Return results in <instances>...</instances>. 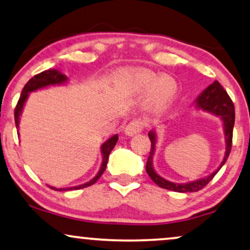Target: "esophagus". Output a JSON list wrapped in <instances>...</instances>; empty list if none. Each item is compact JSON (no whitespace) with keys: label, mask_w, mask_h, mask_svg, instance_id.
I'll return each instance as SVG.
<instances>
[{"label":"esophagus","mask_w":250,"mask_h":250,"mask_svg":"<svg viewBox=\"0 0 250 250\" xmlns=\"http://www.w3.org/2000/svg\"><path fill=\"white\" fill-rule=\"evenodd\" d=\"M145 127V122L142 119H133V121L129 123V124L126 126V134L128 135H134L137 133H140Z\"/></svg>","instance_id":"34e87169"}]
</instances>
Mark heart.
<instances>
[{"label":"heart","mask_w":250,"mask_h":250,"mask_svg":"<svg viewBox=\"0 0 250 250\" xmlns=\"http://www.w3.org/2000/svg\"><path fill=\"white\" fill-rule=\"evenodd\" d=\"M123 83L132 93H144L149 90L146 104L151 111H161L173 101L178 93V83L172 77L158 74L150 70L135 69L123 73Z\"/></svg>","instance_id":"1"}]
</instances>
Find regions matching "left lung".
<instances>
[{
  "label": "left lung",
  "instance_id": "obj_1",
  "mask_svg": "<svg viewBox=\"0 0 250 250\" xmlns=\"http://www.w3.org/2000/svg\"><path fill=\"white\" fill-rule=\"evenodd\" d=\"M197 108H201L207 111L216 113L217 116H220L224 122V128H225V137H226V153L224 161L222 162L220 167L212 174L209 177L204 178V179H200L197 181H193V183L188 184H174L171 181H167L163 179V178L158 176L155 172L153 168V155L155 150V144H156V137H155L154 132H149V139L151 141V148L150 153H149V157L147 160V164H146V171L151 178V180L162 188L173 190V192L179 193H190V192H199L203 187H206L210 181L213 179L217 172L220 170V167L225 164L226 160H228L229 153H231L232 148V139H233V126H234L235 121V111H234V104H233L231 97L226 90L223 88V86L217 82L212 83L208 88L201 94V96L196 101Z\"/></svg>",
  "mask_w": 250,
  "mask_h": 250
}]
</instances>
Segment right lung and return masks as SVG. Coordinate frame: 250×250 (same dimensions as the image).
I'll return each mask as SVG.
<instances>
[{"instance_id":"add662e5","label":"right lung","mask_w":250,"mask_h":250,"mask_svg":"<svg viewBox=\"0 0 250 250\" xmlns=\"http://www.w3.org/2000/svg\"><path fill=\"white\" fill-rule=\"evenodd\" d=\"M64 82H66V77L64 76V74H62L60 71L53 70V69L43 71V72L35 74L33 78H31V79L27 82V83H26V85L24 86V88H22L21 97H19L17 105H16V108H15L16 127H17V128L19 127V116H21V110H22V105H24L26 99H27L28 93L33 92V90H35V89L42 88V87H46V86H49V85H55V83H62ZM117 141H118V135H113V137L110 138L108 141H105L104 144L102 145L101 150H102V154H103V161H102L101 168H100L99 173L96 174V177H94L92 180L88 181V183L80 185V186L70 187V188H55V187L49 186L50 188L55 189V190H60V192H61V190L85 188V187H88V186H90V185L95 184L96 181L99 180V178L102 176L103 172H104V170L106 167V163H108L109 155H110V153H111V150L113 149V147L116 146V144H117Z\"/></svg>"}]
</instances>
